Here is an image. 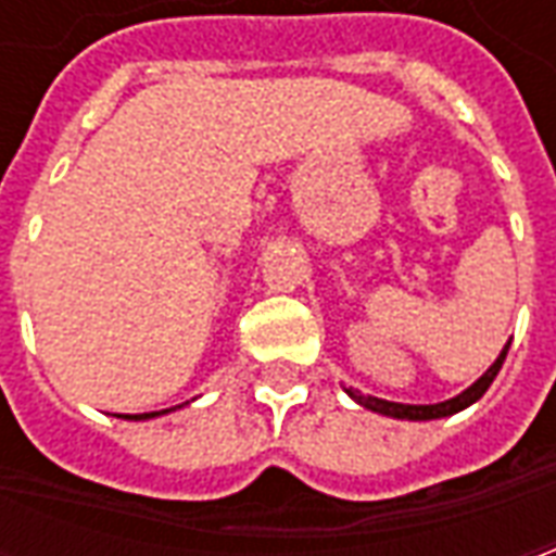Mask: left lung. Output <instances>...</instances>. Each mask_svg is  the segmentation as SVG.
Returning a JSON list of instances; mask_svg holds the SVG:
<instances>
[{
  "label": "left lung",
  "instance_id": "8db88e82",
  "mask_svg": "<svg viewBox=\"0 0 556 556\" xmlns=\"http://www.w3.org/2000/svg\"><path fill=\"white\" fill-rule=\"evenodd\" d=\"M506 351H509V342L503 345V351L497 354V361L491 363L485 372L479 375L473 384L462 390L458 396L446 399V402H434V405H402V402H387V399H378V396H366L361 390H354V387H342L345 393H349L361 408L372 410V414H381V417H393V419H410V422H419V419H441V417H453L458 410L470 408L473 402L482 399V393L489 390L491 381L497 378L501 372L503 361H506Z\"/></svg>",
  "mask_w": 556,
  "mask_h": 556
}]
</instances>
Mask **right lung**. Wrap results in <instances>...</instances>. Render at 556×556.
Wrapping results in <instances>:
<instances>
[{
	"instance_id": "right-lung-1",
	"label": "right lung",
	"mask_w": 556,
	"mask_h": 556,
	"mask_svg": "<svg viewBox=\"0 0 556 556\" xmlns=\"http://www.w3.org/2000/svg\"><path fill=\"white\" fill-rule=\"evenodd\" d=\"M181 408V405H178ZM175 408H166V410H151V414H125V419H154V417H163V414H169Z\"/></svg>"
}]
</instances>
